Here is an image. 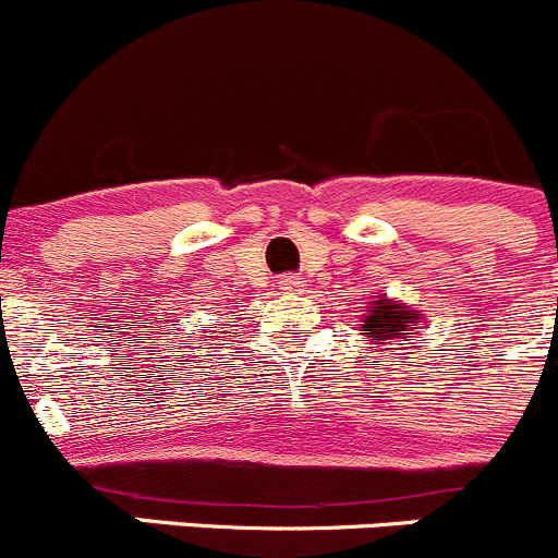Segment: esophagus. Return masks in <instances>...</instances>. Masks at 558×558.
<instances>
[{"label": "esophagus", "instance_id": "obj_1", "mask_svg": "<svg viewBox=\"0 0 558 558\" xmlns=\"http://www.w3.org/2000/svg\"><path fill=\"white\" fill-rule=\"evenodd\" d=\"M302 289H305V278H302V275H280V291H283V294H300Z\"/></svg>", "mask_w": 558, "mask_h": 558}]
</instances>
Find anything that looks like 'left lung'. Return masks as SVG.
Returning <instances> with one entry per match:
<instances>
[{"label":"left lung","mask_w":558,"mask_h":558,"mask_svg":"<svg viewBox=\"0 0 558 558\" xmlns=\"http://www.w3.org/2000/svg\"><path fill=\"white\" fill-rule=\"evenodd\" d=\"M413 329H418V313L408 311L386 296L373 302V311H367V318L362 324L364 335L375 337V345H384L386 340H402L404 335H413Z\"/></svg>","instance_id":"left-lung-1"}]
</instances>
